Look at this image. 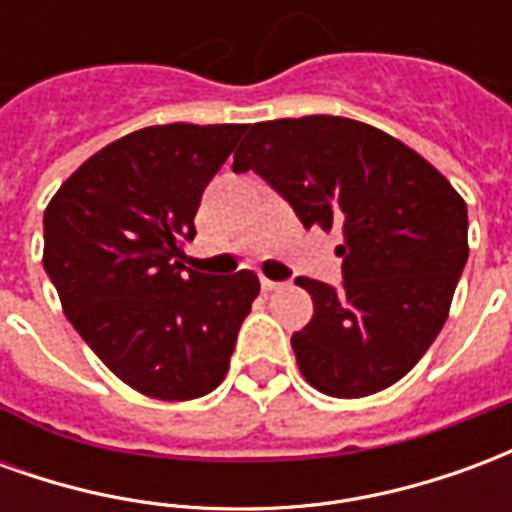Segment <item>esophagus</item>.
<instances>
[{"mask_svg": "<svg viewBox=\"0 0 512 512\" xmlns=\"http://www.w3.org/2000/svg\"><path fill=\"white\" fill-rule=\"evenodd\" d=\"M260 285H263V290H268V293L282 288V282H274V279H268V277H260Z\"/></svg>", "mask_w": 512, "mask_h": 512, "instance_id": "1", "label": "esophagus"}]
</instances>
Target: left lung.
<instances>
[{
  "label": "left lung",
  "mask_w": 512,
  "mask_h": 512,
  "mask_svg": "<svg viewBox=\"0 0 512 512\" xmlns=\"http://www.w3.org/2000/svg\"><path fill=\"white\" fill-rule=\"evenodd\" d=\"M233 169H255L304 227L343 233V288L296 282L315 307L290 337L307 384L365 397L400 381L441 332L469 257L450 180L381 128L332 115L249 126Z\"/></svg>",
  "instance_id": "obj_1"
}]
</instances>
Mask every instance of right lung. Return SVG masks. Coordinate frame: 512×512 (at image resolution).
<instances>
[{
    "label": "right lung",
    "instance_id": "right-lung-1",
    "mask_svg": "<svg viewBox=\"0 0 512 512\" xmlns=\"http://www.w3.org/2000/svg\"><path fill=\"white\" fill-rule=\"evenodd\" d=\"M244 126L139 128L101 147L43 213V268L62 312L123 384L156 400H194L230 370L260 293L252 271L183 268L200 197Z\"/></svg>",
    "mask_w": 512,
    "mask_h": 512
}]
</instances>
